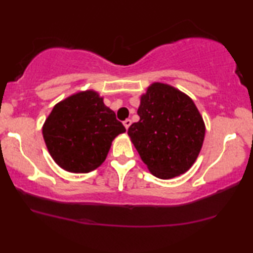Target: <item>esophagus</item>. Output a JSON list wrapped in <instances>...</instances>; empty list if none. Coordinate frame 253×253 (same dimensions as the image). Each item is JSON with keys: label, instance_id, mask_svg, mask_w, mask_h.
I'll use <instances>...</instances> for the list:
<instances>
[{"label": "esophagus", "instance_id": "34e87169", "mask_svg": "<svg viewBox=\"0 0 253 253\" xmlns=\"http://www.w3.org/2000/svg\"><path fill=\"white\" fill-rule=\"evenodd\" d=\"M123 126H126V129L127 130V129H129V126H131V120H129V119H126V121H124V122H123Z\"/></svg>", "mask_w": 253, "mask_h": 253}]
</instances>
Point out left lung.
I'll list each match as a JSON object with an SVG mask.
<instances>
[{
	"mask_svg": "<svg viewBox=\"0 0 253 253\" xmlns=\"http://www.w3.org/2000/svg\"><path fill=\"white\" fill-rule=\"evenodd\" d=\"M139 121L127 134L154 176L168 179L188 171L202 150L205 123L192 99L164 83L140 96Z\"/></svg>",
	"mask_w": 253,
	"mask_h": 253,
	"instance_id": "left-lung-1",
	"label": "left lung"
}]
</instances>
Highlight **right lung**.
Segmentation results:
<instances>
[{
  "mask_svg": "<svg viewBox=\"0 0 253 253\" xmlns=\"http://www.w3.org/2000/svg\"><path fill=\"white\" fill-rule=\"evenodd\" d=\"M126 131L115 113L93 89L56 103L42 126L53 160L70 172H89L101 166L112 141Z\"/></svg>",
  "mask_w": 253,
  "mask_h": 253,
  "instance_id": "right-lung-1",
  "label": "right lung"
}]
</instances>
